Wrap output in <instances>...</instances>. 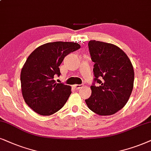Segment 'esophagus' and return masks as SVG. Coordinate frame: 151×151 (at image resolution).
I'll use <instances>...</instances> for the list:
<instances>
[{
	"label": "esophagus",
	"instance_id": "esophagus-1",
	"mask_svg": "<svg viewBox=\"0 0 151 151\" xmlns=\"http://www.w3.org/2000/svg\"><path fill=\"white\" fill-rule=\"evenodd\" d=\"M83 84H77V85H74V87L76 89H81V88H83Z\"/></svg>",
	"mask_w": 151,
	"mask_h": 151
}]
</instances>
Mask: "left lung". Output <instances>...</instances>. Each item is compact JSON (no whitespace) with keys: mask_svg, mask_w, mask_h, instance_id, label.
<instances>
[{"mask_svg":"<svg viewBox=\"0 0 151 151\" xmlns=\"http://www.w3.org/2000/svg\"><path fill=\"white\" fill-rule=\"evenodd\" d=\"M95 78L88 107L99 115H111L127 103L132 91L134 69L122 49L111 43L92 40L88 43ZM96 82L98 86H94Z\"/></svg>","mask_w":151,"mask_h":151,"instance_id":"1","label":"left lung"}]
</instances>
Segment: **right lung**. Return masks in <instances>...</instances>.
Returning a JSON list of instances; mask_svg holds the SVG:
<instances>
[{"instance_id": "add662e5", "label": "right lung", "mask_w": 151, "mask_h": 151, "mask_svg": "<svg viewBox=\"0 0 151 151\" xmlns=\"http://www.w3.org/2000/svg\"><path fill=\"white\" fill-rule=\"evenodd\" d=\"M81 47L77 43L57 41L43 44L27 57L21 72V92L28 106L43 116L59 110L71 94V87L56 83L64 58Z\"/></svg>"}]
</instances>
